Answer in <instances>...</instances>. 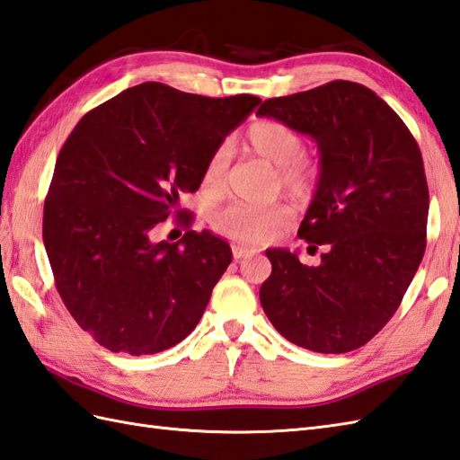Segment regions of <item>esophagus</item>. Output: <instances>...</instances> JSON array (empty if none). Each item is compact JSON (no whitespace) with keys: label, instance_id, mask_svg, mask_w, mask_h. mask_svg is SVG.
I'll use <instances>...</instances> for the list:
<instances>
[{"label":"esophagus","instance_id":"34e87169","mask_svg":"<svg viewBox=\"0 0 460 460\" xmlns=\"http://www.w3.org/2000/svg\"><path fill=\"white\" fill-rule=\"evenodd\" d=\"M256 251L254 247H247V244H233V256L237 261H241V259H249V256H254Z\"/></svg>","mask_w":460,"mask_h":460}]
</instances>
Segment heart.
<instances>
[{
    "mask_svg": "<svg viewBox=\"0 0 460 460\" xmlns=\"http://www.w3.org/2000/svg\"><path fill=\"white\" fill-rule=\"evenodd\" d=\"M247 145L254 155L279 168L280 186L296 199L312 196L317 186V166L304 153V138L284 121L262 119L249 127ZM229 163L227 148L211 153L201 174V188L209 194L223 184ZM294 213L284 204L252 206L234 201L211 216V227L223 237L239 243H261L274 237L292 221Z\"/></svg>",
    "mask_w": 460,
    "mask_h": 460,
    "instance_id": "b5f03b06",
    "label": "heart"
}]
</instances>
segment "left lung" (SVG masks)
<instances>
[{
	"label": "left lung",
	"mask_w": 460,
	"mask_h": 460,
	"mask_svg": "<svg viewBox=\"0 0 460 460\" xmlns=\"http://www.w3.org/2000/svg\"><path fill=\"white\" fill-rule=\"evenodd\" d=\"M256 115L317 143V190L297 234L312 251L325 244L317 266L288 249L266 251L264 314L297 347L355 350L396 314L423 259L429 190L420 146L398 113L357 82L266 100Z\"/></svg>",
	"instance_id": "8db88e82"
}]
</instances>
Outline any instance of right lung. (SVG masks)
<instances>
[{"instance_id":"add662e5","label":"right lung","mask_w":460,"mask_h":460,"mask_svg":"<svg viewBox=\"0 0 460 460\" xmlns=\"http://www.w3.org/2000/svg\"><path fill=\"white\" fill-rule=\"evenodd\" d=\"M259 103L145 82L85 113L62 145L42 239L64 305L102 347L155 355L196 329L231 247L209 231L155 241V227L186 217L180 196Z\"/></svg>"}]
</instances>
